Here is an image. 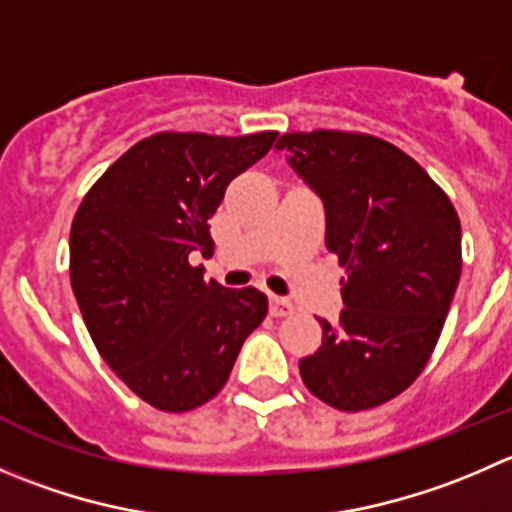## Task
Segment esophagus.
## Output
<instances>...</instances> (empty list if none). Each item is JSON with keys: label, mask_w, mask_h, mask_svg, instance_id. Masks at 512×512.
<instances>
[{"label": "esophagus", "mask_w": 512, "mask_h": 512, "mask_svg": "<svg viewBox=\"0 0 512 512\" xmlns=\"http://www.w3.org/2000/svg\"><path fill=\"white\" fill-rule=\"evenodd\" d=\"M270 312L275 317H287V315H292V312H295V305H292V302L287 300V297L272 295L270 297Z\"/></svg>", "instance_id": "esophagus-1"}]
</instances>
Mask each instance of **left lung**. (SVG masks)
Masks as SVG:
<instances>
[{"label": "left lung", "instance_id": "8db88e82", "mask_svg": "<svg viewBox=\"0 0 512 512\" xmlns=\"http://www.w3.org/2000/svg\"><path fill=\"white\" fill-rule=\"evenodd\" d=\"M287 162L325 205V245L347 270L345 310L300 360L315 398L345 413L408 390L443 332L460 280V220L428 172L360 132H287Z\"/></svg>", "mask_w": 512, "mask_h": 512}]
</instances>
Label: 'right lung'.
<instances>
[{"label":"right lung","mask_w":512,"mask_h":512,"mask_svg":"<svg viewBox=\"0 0 512 512\" xmlns=\"http://www.w3.org/2000/svg\"><path fill=\"white\" fill-rule=\"evenodd\" d=\"M277 132H160L124 152L84 195L69 232V280L92 342L152 408L185 413L225 388L242 342L265 320L255 287L205 280L210 217L227 185Z\"/></svg>","instance_id":"obj_1"}]
</instances>
